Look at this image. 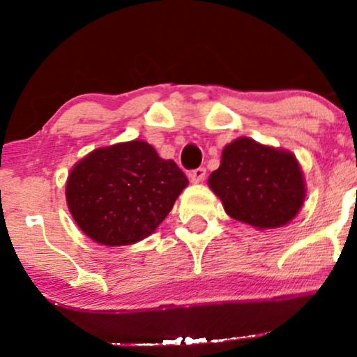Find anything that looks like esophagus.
I'll return each mask as SVG.
<instances>
[{"instance_id":"1","label":"esophagus","mask_w":357,"mask_h":357,"mask_svg":"<svg viewBox=\"0 0 357 357\" xmlns=\"http://www.w3.org/2000/svg\"><path fill=\"white\" fill-rule=\"evenodd\" d=\"M190 179H191V183H202L204 178H206V169H204V167H196V169H192V171H190Z\"/></svg>"}]
</instances>
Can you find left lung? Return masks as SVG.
<instances>
[{
  "mask_svg": "<svg viewBox=\"0 0 357 357\" xmlns=\"http://www.w3.org/2000/svg\"><path fill=\"white\" fill-rule=\"evenodd\" d=\"M210 188L231 218L258 228L284 227L305 198L296 155L240 137L223 149Z\"/></svg>",
  "mask_w": 357,
  "mask_h": 357,
  "instance_id": "1",
  "label": "left lung"
}]
</instances>
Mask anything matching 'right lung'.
I'll return each mask as SVG.
<instances>
[{
	"label": "right lung",
	"mask_w": 357,
	"mask_h": 357,
	"mask_svg": "<svg viewBox=\"0 0 357 357\" xmlns=\"http://www.w3.org/2000/svg\"><path fill=\"white\" fill-rule=\"evenodd\" d=\"M186 174L144 141L100 147L77 162L67 181V203L80 230L109 247L149 236L166 218Z\"/></svg>",
	"instance_id": "obj_1"
}]
</instances>
